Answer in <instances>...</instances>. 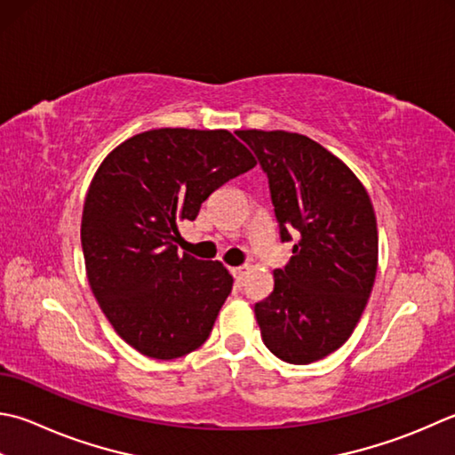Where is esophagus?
<instances>
[{"label": "esophagus", "mask_w": 455, "mask_h": 455, "mask_svg": "<svg viewBox=\"0 0 455 455\" xmlns=\"http://www.w3.org/2000/svg\"><path fill=\"white\" fill-rule=\"evenodd\" d=\"M246 266H236V268H230V272H233V275H235V280L238 282V283H243L244 282V275H246Z\"/></svg>", "instance_id": "1"}]
</instances>
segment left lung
I'll list each match as a JSON object with an SVG mask.
<instances>
[{
    "mask_svg": "<svg viewBox=\"0 0 455 455\" xmlns=\"http://www.w3.org/2000/svg\"><path fill=\"white\" fill-rule=\"evenodd\" d=\"M268 177L280 240L291 258L254 306L275 357L309 364L349 339L377 275L379 233L363 183L341 159L301 133L240 130Z\"/></svg>",
    "mask_w": 455,
    "mask_h": 455,
    "instance_id": "1",
    "label": "left lung"
}]
</instances>
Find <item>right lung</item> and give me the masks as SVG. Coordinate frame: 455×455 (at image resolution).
Here are the masks:
<instances>
[{
	"label": "right lung",
	"instance_id": "1",
	"mask_svg": "<svg viewBox=\"0 0 455 455\" xmlns=\"http://www.w3.org/2000/svg\"><path fill=\"white\" fill-rule=\"evenodd\" d=\"M254 165L227 130L162 128L98 167L80 225L88 282L116 333L146 357L177 359L209 339L233 275L177 252V220L197 219L212 191Z\"/></svg>",
	"mask_w": 455,
	"mask_h": 455
}]
</instances>
